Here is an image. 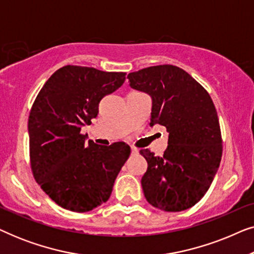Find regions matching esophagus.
Segmentation results:
<instances>
[{
	"label": "esophagus",
	"mask_w": 254,
	"mask_h": 254,
	"mask_svg": "<svg viewBox=\"0 0 254 254\" xmlns=\"http://www.w3.org/2000/svg\"><path fill=\"white\" fill-rule=\"evenodd\" d=\"M131 154H133V155L138 154V149L135 148V147H131Z\"/></svg>",
	"instance_id": "obj_1"
}]
</instances>
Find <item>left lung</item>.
<instances>
[{"label": "left lung", "mask_w": 254, "mask_h": 254, "mask_svg": "<svg viewBox=\"0 0 254 254\" xmlns=\"http://www.w3.org/2000/svg\"><path fill=\"white\" fill-rule=\"evenodd\" d=\"M127 77L131 88L151 96V126L159 124L169 131L163 156L140 150L148 162L141 179L145 199L164 211L189 209L209 189L223 151L213 100L199 82L177 65H154Z\"/></svg>", "instance_id": "8db88e82"}]
</instances>
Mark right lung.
Returning a JSON list of instances; mask_svg holds the SVG:
<instances>
[{
    "label": "right lung",
    "instance_id": "add662e5",
    "mask_svg": "<svg viewBox=\"0 0 254 254\" xmlns=\"http://www.w3.org/2000/svg\"><path fill=\"white\" fill-rule=\"evenodd\" d=\"M126 72L64 65L38 93L29 117L30 165L36 182L64 209L85 213L106 202L130 155L129 145H98L81 134L98 104L124 84Z\"/></svg>",
    "mask_w": 254,
    "mask_h": 254
}]
</instances>
